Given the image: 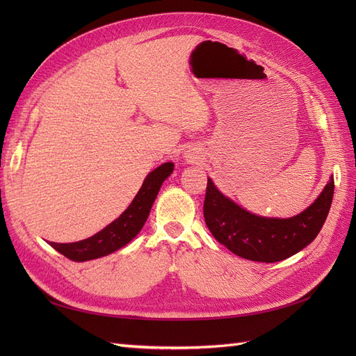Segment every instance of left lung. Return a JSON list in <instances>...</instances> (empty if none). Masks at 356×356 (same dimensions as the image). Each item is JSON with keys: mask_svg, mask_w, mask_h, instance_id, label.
Returning a JSON list of instances; mask_svg holds the SVG:
<instances>
[{"mask_svg": "<svg viewBox=\"0 0 356 356\" xmlns=\"http://www.w3.org/2000/svg\"><path fill=\"white\" fill-rule=\"evenodd\" d=\"M334 179L310 207L293 218H264L224 197L208 179L203 217L221 245L246 260L276 263L303 250L324 225L331 208Z\"/></svg>", "mask_w": 356, "mask_h": 356, "instance_id": "obj_1", "label": "left lung"}]
</instances>
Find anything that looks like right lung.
I'll use <instances>...</instances> for the list:
<instances>
[{"instance_id": "obj_1", "label": "right lung", "mask_w": 356, "mask_h": 356, "mask_svg": "<svg viewBox=\"0 0 356 356\" xmlns=\"http://www.w3.org/2000/svg\"><path fill=\"white\" fill-rule=\"evenodd\" d=\"M172 170H174V163L169 161V163H163L153 172H149L143 182V187L139 188L138 195L129 204L127 209L115 221L93 234L92 238L74 243L50 242V245L72 261L95 260V258L120 250L144 227L149 209H152L157 197V193L163 181L172 174Z\"/></svg>"}]
</instances>
